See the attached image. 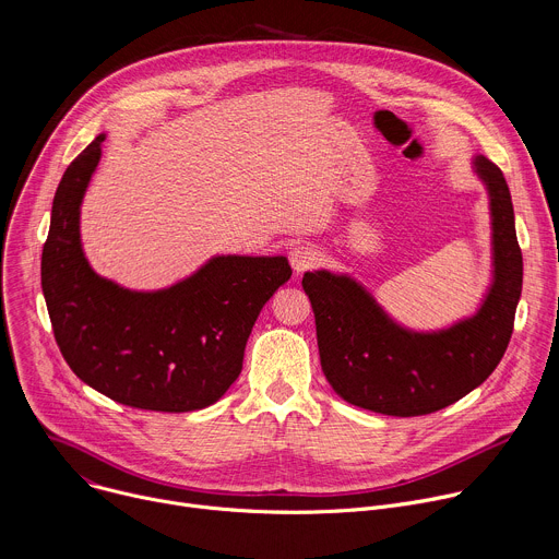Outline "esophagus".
Segmentation results:
<instances>
[{"mask_svg":"<svg viewBox=\"0 0 559 559\" xmlns=\"http://www.w3.org/2000/svg\"><path fill=\"white\" fill-rule=\"evenodd\" d=\"M318 261H321V254H318V250L313 246H309V243L294 246L289 250V263H292L296 274H300L305 270H311Z\"/></svg>","mask_w":559,"mask_h":559,"instance_id":"1","label":"esophagus"}]
</instances>
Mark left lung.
<instances>
[{
  "mask_svg": "<svg viewBox=\"0 0 559 559\" xmlns=\"http://www.w3.org/2000/svg\"><path fill=\"white\" fill-rule=\"evenodd\" d=\"M491 210L493 281L473 316L438 332L397 325L352 276L305 272L321 367L334 391L360 409L412 418L440 412L480 386L502 360L522 294V252L502 170L475 156Z\"/></svg>",
  "mask_w": 559,
  "mask_h": 559,
  "instance_id": "obj_1",
  "label": "left lung"
}]
</instances>
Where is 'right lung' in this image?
<instances>
[{"instance_id":"1","label":"right lung","mask_w":559,"mask_h":559,"mask_svg":"<svg viewBox=\"0 0 559 559\" xmlns=\"http://www.w3.org/2000/svg\"><path fill=\"white\" fill-rule=\"evenodd\" d=\"M99 134L66 168L41 252V289L70 369L110 401L183 414L214 405L243 369L252 328L289 281L285 257H212L156 292L126 289L88 263L79 212L99 166Z\"/></svg>"}]
</instances>
